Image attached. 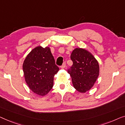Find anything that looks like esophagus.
<instances>
[{
    "label": "esophagus",
    "instance_id": "obj_1",
    "mask_svg": "<svg viewBox=\"0 0 125 125\" xmlns=\"http://www.w3.org/2000/svg\"><path fill=\"white\" fill-rule=\"evenodd\" d=\"M65 67H66V62H64L63 63L62 66L61 67V68H62V69H64V68H65Z\"/></svg>",
    "mask_w": 125,
    "mask_h": 125
}]
</instances>
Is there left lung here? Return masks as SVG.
I'll return each mask as SVG.
<instances>
[{
	"instance_id": "1",
	"label": "left lung",
	"mask_w": 125,
	"mask_h": 125,
	"mask_svg": "<svg viewBox=\"0 0 125 125\" xmlns=\"http://www.w3.org/2000/svg\"><path fill=\"white\" fill-rule=\"evenodd\" d=\"M73 64L68 73L72 79L73 87L79 92L84 94L95 84L100 73L97 59L84 48H75L71 54Z\"/></svg>"
}]
</instances>
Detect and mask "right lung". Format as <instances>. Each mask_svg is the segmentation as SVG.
Returning <instances> with one entry per match:
<instances>
[{
  "label": "right lung",
  "instance_id": "right-lung-1",
  "mask_svg": "<svg viewBox=\"0 0 125 125\" xmlns=\"http://www.w3.org/2000/svg\"><path fill=\"white\" fill-rule=\"evenodd\" d=\"M24 78L35 94L45 96L52 90L54 77L59 71L50 47L38 46L31 50L22 64Z\"/></svg>",
  "mask_w": 125,
  "mask_h": 125
}]
</instances>
